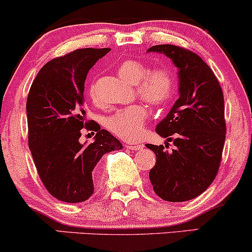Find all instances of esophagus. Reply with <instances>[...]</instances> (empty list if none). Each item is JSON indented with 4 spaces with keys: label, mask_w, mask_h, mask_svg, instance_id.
<instances>
[{
    "label": "esophagus",
    "mask_w": 252,
    "mask_h": 252,
    "mask_svg": "<svg viewBox=\"0 0 252 252\" xmlns=\"http://www.w3.org/2000/svg\"><path fill=\"white\" fill-rule=\"evenodd\" d=\"M126 147L130 150H141V149H143L144 145L141 144V143H128L126 145Z\"/></svg>",
    "instance_id": "34e87169"
}]
</instances>
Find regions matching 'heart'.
I'll use <instances>...</instances> for the list:
<instances>
[{"instance_id":"obj_1","label":"heart","mask_w":252,"mask_h":252,"mask_svg":"<svg viewBox=\"0 0 252 252\" xmlns=\"http://www.w3.org/2000/svg\"><path fill=\"white\" fill-rule=\"evenodd\" d=\"M118 74L130 83L135 84L139 97L154 107L164 105L171 99L175 93L174 74L166 68L150 69L147 64L135 59L123 60L118 64ZM90 96L97 98L95 87L89 90ZM149 113L143 103H135L128 107L118 109L105 121V126L111 134L117 137L135 141L144 131Z\"/></svg>"}]
</instances>
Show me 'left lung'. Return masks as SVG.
Wrapping results in <instances>:
<instances>
[{
	"label": "left lung",
	"mask_w": 252,
	"mask_h": 252,
	"mask_svg": "<svg viewBox=\"0 0 252 252\" xmlns=\"http://www.w3.org/2000/svg\"><path fill=\"white\" fill-rule=\"evenodd\" d=\"M149 51L165 54L180 69V98L156 128L175 149L147 144L156 154L150 182L164 201L186 202L204 192L220 169L226 132L223 92L210 66L191 50L158 44Z\"/></svg>",
	"instance_id": "obj_1"
}]
</instances>
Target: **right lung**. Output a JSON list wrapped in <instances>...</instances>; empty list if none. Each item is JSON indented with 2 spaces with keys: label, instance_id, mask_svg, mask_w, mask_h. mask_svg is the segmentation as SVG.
Returning a JSON list of instances; mask_svg holds the SVG:
<instances>
[{
  "label": "right lung",
  "instance_id": "right-lung-1",
  "mask_svg": "<svg viewBox=\"0 0 252 252\" xmlns=\"http://www.w3.org/2000/svg\"><path fill=\"white\" fill-rule=\"evenodd\" d=\"M109 48H84L55 57L42 66L27 98L28 143L36 170L48 192L66 203L84 202L94 193L97 163L122 144L98 123L84 120V82ZM96 132L88 146L80 129Z\"/></svg>",
  "mask_w": 252,
  "mask_h": 252
}]
</instances>
